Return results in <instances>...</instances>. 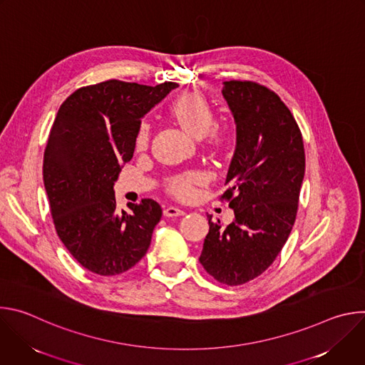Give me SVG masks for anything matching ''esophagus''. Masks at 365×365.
<instances>
[{
  "instance_id": "1",
  "label": "esophagus",
  "mask_w": 365,
  "mask_h": 365,
  "mask_svg": "<svg viewBox=\"0 0 365 365\" xmlns=\"http://www.w3.org/2000/svg\"><path fill=\"white\" fill-rule=\"evenodd\" d=\"M163 214H165V217H168V218H173V217H182V215H185V211L180 210V207H178V206H168L166 210L163 211Z\"/></svg>"
}]
</instances>
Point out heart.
<instances>
[{"mask_svg":"<svg viewBox=\"0 0 365 365\" xmlns=\"http://www.w3.org/2000/svg\"><path fill=\"white\" fill-rule=\"evenodd\" d=\"M170 113L195 137H206L214 148L222 147L225 143V133L214 127L215 124V111L207 98L197 91H186L176 96L170 103ZM151 138V124L148 120H141L137 133H135V147L144 150L148 147ZM202 180L200 173L189 172L178 175L169 179L168 186L172 193L187 197L192 195L195 185Z\"/></svg>","mask_w":365,"mask_h":365,"instance_id":"1","label":"heart"}]
</instances>
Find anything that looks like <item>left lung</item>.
Returning <instances> with one entry per match:
<instances>
[{"instance_id":"obj_1","label":"left lung","mask_w":365,"mask_h":365,"mask_svg":"<svg viewBox=\"0 0 365 365\" xmlns=\"http://www.w3.org/2000/svg\"><path fill=\"white\" fill-rule=\"evenodd\" d=\"M222 95L237 125L227 173L234 221L222 227L207 215L199 262L220 283L244 284L264 273L293 228L304 176L303 138L277 93L251 81L224 82Z\"/></svg>"}]
</instances>
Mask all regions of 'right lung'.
Instances as JSON below:
<instances>
[{"label":"right lung","instance_id":"right-lung-1","mask_svg":"<svg viewBox=\"0 0 365 365\" xmlns=\"http://www.w3.org/2000/svg\"><path fill=\"white\" fill-rule=\"evenodd\" d=\"M175 82L155 86L110 79L76 89L51 125L43 180L56 232L76 262L99 276H117L147 252L162 207L153 199L118 211L114 182L133 159L141 118Z\"/></svg>","mask_w":365,"mask_h":365}]
</instances>
